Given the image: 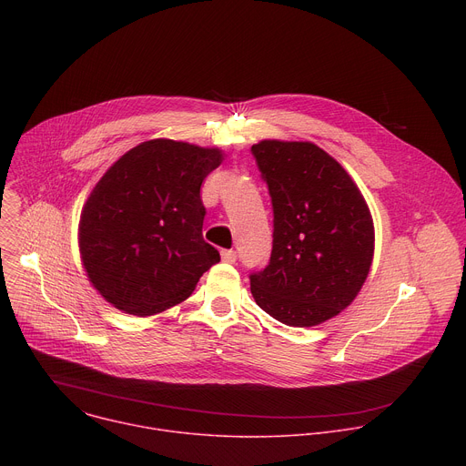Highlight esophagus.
Masks as SVG:
<instances>
[{
    "instance_id": "1",
    "label": "esophagus",
    "mask_w": 466,
    "mask_h": 466,
    "mask_svg": "<svg viewBox=\"0 0 466 466\" xmlns=\"http://www.w3.org/2000/svg\"><path fill=\"white\" fill-rule=\"evenodd\" d=\"M221 258H223V261H227V263H234L236 258H238V254H236V250H223V252H221Z\"/></svg>"
}]
</instances>
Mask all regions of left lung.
<instances>
[{"label":"left lung","instance_id":"left-lung-1","mask_svg":"<svg viewBox=\"0 0 466 466\" xmlns=\"http://www.w3.org/2000/svg\"><path fill=\"white\" fill-rule=\"evenodd\" d=\"M252 155L269 186L275 232L269 265L250 275V293L288 326H317L349 308L369 277V205L347 169L311 142L261 140Z\"/></svg>","mask_w":466,"mask_h":466}]
</instances>
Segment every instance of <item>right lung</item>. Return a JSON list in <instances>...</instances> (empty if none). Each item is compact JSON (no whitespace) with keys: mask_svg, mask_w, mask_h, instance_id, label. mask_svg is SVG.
<instances>
[{"mask_svg":"<svg viewBox=\"0 0 466 466\" xmlns=\"http://www.w3.org/2000/svg\"><path fill=\"white\" fill-rule=\"evenodd\" d=\"M225 153L157 138L119 157L81 212L79 252L90 284L123 313L149 317L186 300L219 261L203 238V180Z\"/></svg>","mask_w":466,"mask_h":466,"instance_id":"right-lung-1","label":"right lung"}]
</instances>
